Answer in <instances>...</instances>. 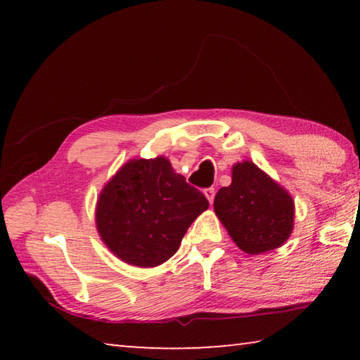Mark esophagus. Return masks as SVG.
<instances>
[{"instance_id":"esophagus-1","label":"esophagus","mask_w":360,"mask_h":360,"mask_svg":"<svg viewBox=\"0 0 360 360\" xmlns=\"http://www.w3.org/2000/svg\"><path fill=\"white\" fill-rule=\"evenodd\" d=\"M203 193H205V197L208 198V202H210V203H212V200H214V195H216V191H214V188H212V187L205 188Z\"/></svg>"}]
</instances>
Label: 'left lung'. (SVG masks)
<instances>
[{"label":"left lung","mask_w":360,"mask_h":360,"mask_svg":"<svg viewBox=\"0 0 360 360\" xmlns=\"http://www.w3.org/2000/svg\"><path fill=\"white\" fill-rule=\"evenodd\" d=\"M214 212L235 245L249 255L281 248L294 230L292 195L251 160L231 167V184L219 188Z\"/></svg>","instance_id":"obj_1"}]
</instances>
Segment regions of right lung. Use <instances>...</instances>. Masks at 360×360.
I'll list each match as a JSON object with an SVG mask.
<instances>
[{"mask_svg":"<svg viewBox=\"0 0 360 360\" xmlns=\"http://www.w3.org/2000/svg\"><path fill=\"white\" fill-rule=\"evenodd\" d=\"M208 206L167 157L130 158L103 186L95 225L115 257L152 268L173 257L187 229Z\"/></svg>","mask_w":360,"mask_h":360,"instance_id":"right-lung-1","label":"right lung"}]
</instances>
